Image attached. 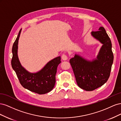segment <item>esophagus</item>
<instances>
[{
    "instance_id": "34e87169",
    "label": "esophagus",
    "mask_w": 121,
    "mask_h": 121,
    "mask_svg": "<svg viewBox=\"0 0 121 121\" xmlns=\"http://www.w3.org/2000/svg\"><path fill=\"white\" fill-rule=\"evenodd\" d=\"M61 58H62V60H68V56H67L66 54H63L61 56Z\"/></svg>"
}]
</instances>
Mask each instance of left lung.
I'll return each mask as SVG.
<instances>
[{
  "mask_svg": "<svg viewBox=\"0 0 121 121\" xmlns=\"http://www.w3.org/2000/svg\"><path fill=\"white\" fill-rule=\"evenodd\" d=\"M93 37L103 44L97 59L88 61L78 55L69 60L77 83L86 91H93L107 82L110 76L113 55L112 43L104 28L92 31Z\"/></svg>",
  "mask_w": 121,
  "mask_h": 121,
  "instance_id": "8db88e82",
  "label": "left lung"
}]
</instances>
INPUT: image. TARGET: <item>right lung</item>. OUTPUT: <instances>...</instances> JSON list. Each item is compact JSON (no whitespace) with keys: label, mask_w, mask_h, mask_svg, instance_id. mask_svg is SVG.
Returning a JSON list of instances; mask_svg holds the SVG:
<instances>
[{"label":"right lung","mask_w":121,"mask_h":121,"mask_svg":"<svg viewBox=\"0 0 121 121\" xmlns=\"http://www.w3.org/2000/svg\"><path fill=\"white\" fill-rule=\"evenodd\" d=\"M21 29L14 41L13 48L12 66L15 71L20 83L23 87L39 94L48 93L52 90L56 83V74L61 58L58 56L47 63L41 71L30 73L21 65L17 56V44Z\"/></svg>","instance_id":"obj_1"}]
</instances>
